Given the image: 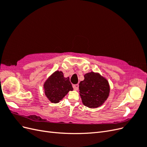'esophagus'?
I'll list each match as a JSON object with an SVG mask.
<instances>
[{
	"mask_svg": "<svg viewBox=\"0 0 147 147\" xmlns=\"http://www.w3.org/2000/svg\"><path fill=\"white\" fill-rule=\"evenodd\" d=\"M78 87H79V85H78V84H74V85H73V88H74V89L75 91H78Z\"/></svg>",
	"mask_w": 147,
	"mask_h": 147,
	"instance_id": "obj_1",
	"label": "esophagus"
}]
</instances>
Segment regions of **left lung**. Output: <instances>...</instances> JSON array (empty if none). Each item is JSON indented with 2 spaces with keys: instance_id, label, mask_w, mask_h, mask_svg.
<instances>
[{
  "instance_id": "left-lung-1",
  "label": "left lung",
  "mask_w": 147,
  "mask_h": 147,
  "mask_svg": "<svg viewBox=\"0 0 147 147\" xmlns=\"http://www.w3.org/2000/svg\"><path fill=\"white\" fill-rule=\"evenodd\" d=\"M84 77V80L79 84L80 96L83 104L91 109L99 107L109 96V83L106 78L97 72L87 73Z\"/></svg>"
}]
</instances>
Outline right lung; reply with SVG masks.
Segmentation results:
<instances>
[{"instance_id":"1","label":"right lung","mask_w":147,"mask_h":147,"mask_svg":"<svg viewBox=\"0 0 147 147\" xmlns=\"http://www.w3.org/2000/svg\"><path fill=\"white\" fill-rule=\"evenodd\" d=\"M43 90L48 100L56 104L74 89L69 77H64L62 71L56 70L46 80L43 84Z\"/></svg>"}]
</instances>
